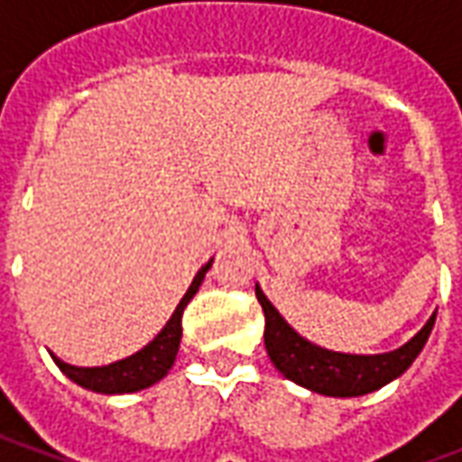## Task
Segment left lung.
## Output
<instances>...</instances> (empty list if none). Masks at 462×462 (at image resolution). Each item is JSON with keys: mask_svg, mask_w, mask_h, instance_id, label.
Returning a JSON list of instances; mask_svg holds the SVG:
<instances>
[{"mask_svg": "<svg viewBox=\"0 0 462 462\" xmlns=\"http://www.w3.org/2000/svg\"><path fill=\"white\" fill-rule=\"evenodd\" d=\"M254 294L264 311V346L274 368L294 383L321 396H366L371 391L391 383L416 361L436 324V314H433L413 339L388 354H371V356L341 354V351L317 346L300 337L280 311L272 307V301L264 297L260 287H254Z\"/></svg>", "mask_w": 462, "mask_h": 462, "instance_id": "left-lung-1", "label": "left lung"}]
</instances>
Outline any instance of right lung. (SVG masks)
I'll list each match as a JSON object with an SVG mask.
<instances>
[{"label": "right lung", "instance_id": "right-lung-1", "mask_svg": "<svg viewBox=\"0 0 462 462\" xmlns=\"http://www.w3.org/2000/svg\"><path fill=\"white\" fill-rule=\"evenodd\" d=\"M212 267V260L202 267L195 280L185 291V297L180 300V304L175 307L172 317L168 319V324L158 331V337L143 346L141 351H135L133 356L121 358V361H114L108 366H71L61 358H56L51 354V358L56 361V366L64 371L66 376L71 378L74 383H79L81 388H88V391H96V393H133V391H141V388H148L152 383H158L162 376H168V371L175 364V356H178V348H180V337H182V311L188 307V301L195 297V291L200 290L205 274Z\"/></svg>", "mask_w": 462, "mask_h": 462}]
</instances>
